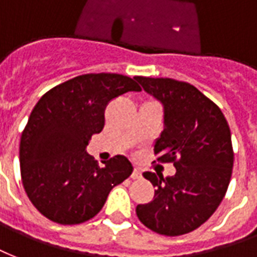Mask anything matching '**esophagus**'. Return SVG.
Here are the masks:
<instances>
[{"label": "esophagus", "mask_w": 257, "mask_h": 257, "mask_svg": "<svg viewBox=\"0 0 257 257\" xmlns=\"http://www.w3.org/2000/svg\"><path fill=\"white\" fill-rule=\"evenodd\" d=\"M141 177H142L141 171H140L138 168H134V171H133V174H131V178H133V179H140Z\"/></svg>", "instance_id": "obj_1"}]
</instances>
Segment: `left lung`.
I'll return each mask as SVG.
<instances>
[{"mask_svg": "<svg viewBox=\"0 0 257 257\" xmlns=\"http://www.w3.org/2000/svg\"><path fill=\"white\" fill-rule=\"evenodd\" d=\"M134 79L164 108V130L155 142L159 163H174L175 175L144 172L156 188L151 203L138 204L137 216L155 233H190L222 203L233 171L234 153L226 117L194 86L170 78Z\"/></svg>", "mask_w": 257, "mask_h": 257, "instance_id": "obj_1", "label": "left lung"}]
</instances>
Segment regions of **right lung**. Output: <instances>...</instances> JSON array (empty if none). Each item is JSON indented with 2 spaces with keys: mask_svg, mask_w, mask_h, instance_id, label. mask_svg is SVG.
<instances>
[{
  "mask_svg": "<svg viewBox=\"0 0 257 257\" xmlns=\"http://www.w3.org/2000/svg\"><path fill=\"white\" fill-rule=\"evenodd\" d=\"M127 91L141 87L124 75H79L34 106L20 140V171L30 201L52 222L94 218L112 188L131 175L127 157L117 155L100 167L86 152L91 136L104 128L108 102Z\"/></svg>",
  "mask_w": 257,
  "mask_h": 257,
  "instance_id": "1",
  "label": "right lung"
}]
</instances>
